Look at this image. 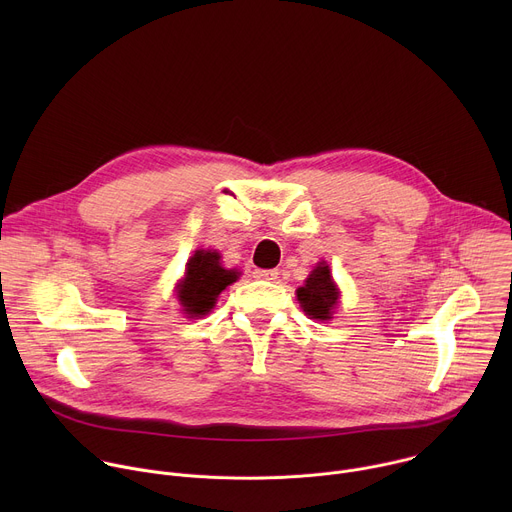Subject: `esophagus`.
<instances>
[{"label":"esophagus","instance_id":"obj_1","mask_svg":"<svg viewBox=\"0 0 512 512\" xmlns=\"http://www.w3.org/2000/svg\"><path fill=\"white\" fill-rule=\"evenodd\" d=\"M255 277L265 279V281H273V279H277V271L275 269H255Z\"/></svg>","mask_w":512,"mask_h":512}]
</instances>
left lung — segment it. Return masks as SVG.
<instances>
[{"instance_id": "obj_1", "label": "left lung", "mask_w": 512, "mask_h": 512, "mask_svg": "<svg viewBox=\"0 0 512 512\" xmlns=\"http://www.w3.org/2000/svg\"><path fill=\"white\" fill-rule=\"evenodd\" d=\"M298 302L306 316L312 320H330L334 308L338 306L340 291L332 279L330 267L326 261L318 263L308 275L306 283L298 287Z\"/></svg>"}]
</instances>
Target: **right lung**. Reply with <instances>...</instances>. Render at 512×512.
I'll return each instance as SVG.
<instances>
[{
  "instance_id": "1",
  "label": "right lung",
  "mask_w": 512,
  "mask_h": 512,
  "mask_svg": "<svg viewBox=\"0 0 512 512\" xmlns=\"http://www.w3.org/2000/svg\"><path fill=\"white\" fill-rule=\"evenodd\" d=\"M241 271L225 269L221 253L212 249H198L186 263V273L176 285V296L188 318L206 316L221 291L239 279Z\"/></svg>"
}]
</instances>
